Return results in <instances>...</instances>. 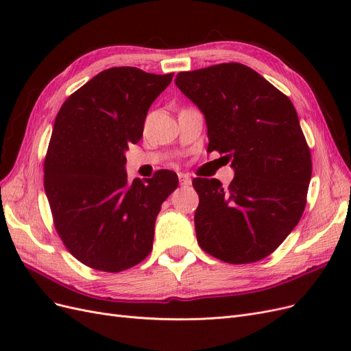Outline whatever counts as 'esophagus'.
Listing matches in <instances>:
<instances>
[{
  "label": "esophagus",
  "mask_w": 351,
  "mask_h": 351,
  "mask_svg": "<svg viewBox=\"0 0 351 351\" xmlns=\"http://www.w3.org/2000/svg\"><path fill=\"white\" fill-rule=\"evenodd\" d=\"M178 180H180V184L184 186V187L192 186V178H190L187 174L180 173V174H178Z\"/></svg>",
  "instance_id": "1"
}]
</instances>
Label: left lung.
Returning <instances> with one entry per match:
<instances>
[{
	"mask_svg": "<svg viewBox=\"0 0 351 351\" xmlns=\"http://www.w3.org/2000/svg\"><path fill=\"white\" fill-rule=\"evenodd\" d=\"M176 84L205 117L208 151L234 168L228 189L217 178L193 180L199 246L228 263L267 258L299 224L312 177L294 105L239 62L182 71Z\"/></svg>",
	"mask_w": 351,
	"mask_h": 351,
	"instance_id": "1",
	"label": "left lung"
}]
</instances>
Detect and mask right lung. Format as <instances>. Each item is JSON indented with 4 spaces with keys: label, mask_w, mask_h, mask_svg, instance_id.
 <instances>
[{
    "label": "right lung",
    "mask_w": 351,
    "mask_h": 351,
    "mask_svg": "<svg viewBox=\"0 0 351 351\" xmlns=\"http://www.w3.org/2000/svg\"><path fill=\"white\" fill-rule=\"evenodd\" d=\"M173 76L104 70L67 98L54 121L45 193L62 243L89 268L120 272L152 250L156 217L178 177L161 169L129 183L125 151L141 141L147 111Z\"/></svg>",
    "instance_id": "right-lung-1"
}]
</instances>
